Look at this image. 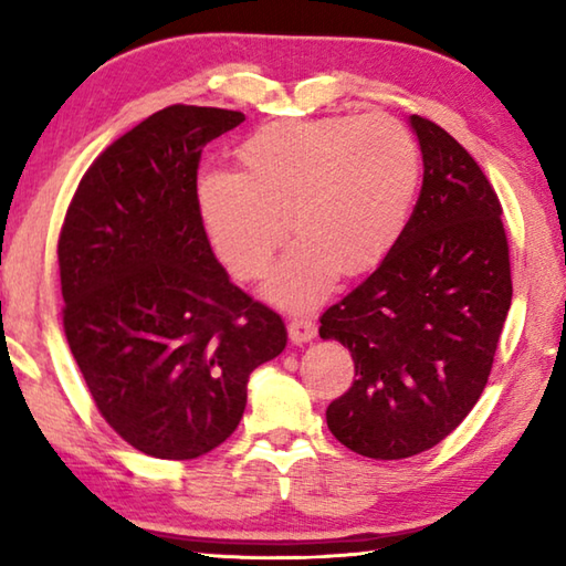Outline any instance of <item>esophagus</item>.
I'll return each mask as SVG.
<instances>
[{
	"label": "esophagus",
	"instance_id": "34e87169",
	"mask_svg": "<svg viewBox=\"0 0 566 566\" xmlns=\"http://www.w3.org/2000/svg\"><path fill=\"white\" fill-rule=\"evenodd\" d=\"M286 329H290V339L294 344H304V342H312L314 337H317V324H314L312 319H304V317H294Z\"/></svg>",
	"mask_w": 566,
	"mask_h": 566
}]
</instances>
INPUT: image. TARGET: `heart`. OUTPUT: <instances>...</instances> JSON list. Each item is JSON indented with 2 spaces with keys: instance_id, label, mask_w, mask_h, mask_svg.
Here are the masks:
<instances>
[{
  "instance_id": "heart-1",
  "label": "heart",
  "mask_w": 566,
  "mask_h": 566,
  "mask_svg": "<svg viewBox=\"0 0 566 566\" xmlns=\"http://www.w3.org/2000/svg\"><path fill=\"white\" fill-rule=\"evenodd\" d=\"M237 159L242 171L199 177V217L219 260L242 282L266 274L290 219L302 242L266 284V296L290 310L319 302L334 270L357 276L385 260L419 179L415 139L385 114L264 124L239 145Z\"/></svg>"
}]
</instances>
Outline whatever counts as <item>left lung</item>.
<instances>
[{"mask_svg":"<svg viewBox=\"0 0 566 566\" xmlns=\"http://www.w3.org/2000/svg\"><path fill=\"white\" fill-rule=\"evenodd\" d=\"M409 122L424 161L415 212L377 270L319 319L357 377L327 407V427L369 459L427 452L462 424L512 304L494 187L452 134L419 114Z\"/></svg>","mask_w":566,"mask_h":566,"instance_id":"left-lung-1","label":"left lung"}]
</instances>
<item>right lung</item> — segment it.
I'll return each mask as SVG.
<instances>
[{
    "mask_svg": "<svg viewBox=\"0 0 566 566\" xmlns=\"http://www.w3.org/2000/svg\"><path fill=\"white\" fill-rule=\"evenodd\" d=\"M242 112L171 104L84 171L56 256L62 324L99 415L157 459L224 442L247 381L286 347L280 314L229 282L197 207L207 142Z\"/></svg>",
    "mask_w": 566,
    "mask_h": 566,
    "instance_id": "1",
    "label": "right lung"
}]
</instances>
